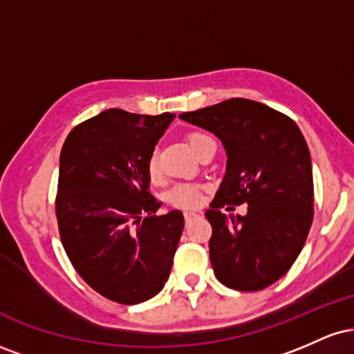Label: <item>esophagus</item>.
I'll return each instance as SVG.
<instances>
[{
  "mask_svg": "<svg viewBox=\"0 0 354 354\" xmlns=\"http://www.w3.org/2000/svg\"><path fill=\"white\" fill-rule=\"evenodd\" d=\"M198 216H200V214L194 213V211H186V213H185V219H186V223L193 221V219H194V218H198Z\"/></svg>",
  "mask_w": 354,
  "mask_h": 354,
  "instance_id": "1",
  "label": "esophagus"
}]
</instances>
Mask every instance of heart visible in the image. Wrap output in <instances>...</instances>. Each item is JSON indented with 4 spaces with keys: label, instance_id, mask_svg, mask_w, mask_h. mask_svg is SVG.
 Returning <instances> with one entry per match:
<instances>
[{
    "label": "heart",
    "instance_id": "1",
    "mask_svg": "<svg viewBox=\"0 0 354 354\" xmlns=\"http://www.w3.org/2000/svg\"><path fill=\"white\" fill-rule=\"evenodd\" d=\"M209 140L211 138L201 131H191L188 133V136H186V141H188L193 153H196L198 148ZM146 171H148L149 180L153 183H160L163 180V171H161V166L160 161H158L156 153H153L151 156L148 158V161H146ZM166 201L171 206H174V208H198L203 201V186L198 185V183H176V185L171 186V188L168 189V193H166Z\"/></svg>",
    "mask_w": 354,
    "mask_h": 354
}]
</instances>
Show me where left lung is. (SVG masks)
<instances>
[{
  "label": "left lung",
  "instance_id": "1",
  "mask_svg": "<svg viewBox=\"0 0 354 354\" xmlns=\"http://www.w3.org/2000/svg\"><path fill=\"white\" fill-rule=\"evenodd\" d=\"M226 149V174L206 211L209 259L225 286L259 291L288 273L313 223V171L306 141L290 116L245 98L183 113ZM246 202V217L221 213Z\"/></svg>",
  "mask_w": 354,
  "mask_h": 354
}]
</instances>
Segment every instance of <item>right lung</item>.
<instances>
[{
  "label": "right lung",
  "mask_w": 354,
  "mask_h": 354,
  "mask_svg": "<svg viewBox=\"0 0 354 354\" xmlns=\"http://www.w3.org/2000/svg\"><path fill=\"white\" fill-rule=\"evenodd\" d=\"M173 118L106 109L75 126L61 149V243L76 273L115 303L153 298L171 271L185 218L156 214L146 161Z\"/></svg>",
  "instance_id": "1"
}]
</instances>
